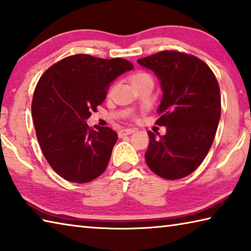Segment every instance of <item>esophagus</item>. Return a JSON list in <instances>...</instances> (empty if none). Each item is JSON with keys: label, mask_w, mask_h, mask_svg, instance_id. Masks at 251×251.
Listing matches in <instances>:
<instances>
[{"label": "esophagus", "mask_w": 251, "mask_h": 251, "mask_svg": "<svg viewBox=\"0 0 251 251\" xmlns=\"http://www.w3.org/2000/svg\"><path fill=\"white\" fill-rule=\"evenodd\" d=\"M133 133H135V129L134 128H126V129L120 130V133H118V136H120V137H123V136L131 135Z\"/></svg>", "instance_id": "1"}]
</instances>
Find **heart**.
<instances>
[{
  "label": "heart",
  "instance_id": "b5f03b06",
  "mask_svg": "<svg viewBox=\"0 0 251 251\" xmlns=\"http://www.w3.org/2000/svg\"><path fill=\"white\" fill-rule=\"evenodd\" d=\"M149 79H151V76H150L148 74H145V72H138V74H135L133 76H131V83H133V85H135V84L140 83V82H143L145 80H149ZM111 90H113V88Z\"/></svg>",
  "mask_w": 251,
  "mask_h": 251
}]
</instances>
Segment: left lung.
Returning <instances> with one entry per match:
<instances>
[{
  "instance_id": "8db88e82",
  "label": "left lung",
  "mask_w": 251,
  "mask_h": 251,
  "mask_svg": "<svg viewBox=\"0 0 251 251\" xmlns=\"http://www.w3.org/2000/svg\"><path fill=\"white\" fill-rule=\"evenodd\" d=\"M137 62L160 82L156 123L166 127L159 137L148 131L146 163L159 176L181 179L201 165L213 144L221 118L220 86L208 66L186 53L167 50Z\"/></svg>"
}]
</instances>
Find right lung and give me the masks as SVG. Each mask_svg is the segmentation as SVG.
<instances>
[{"mask_svg": "<svg viewBox=\"0 0 251 251\" xmlns=\"http://www.w3.org/2000/svg\"><path fill=\"white\" fill-rule=\"evenodd\" d=\"M133 69L122 58L74 54L39 79L31 103L36 134L50 167L65 180L86 183L105 171L117 134L98 125L91 129L86 121L113 81Z\"/></svg>", "mask_w": 251, "mask_h": 251, "instance_id": "add662e5", "label": "right lung"}]
</instances>
